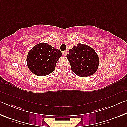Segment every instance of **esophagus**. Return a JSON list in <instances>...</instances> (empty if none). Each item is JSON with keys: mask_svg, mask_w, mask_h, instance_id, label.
<instances>
[{"mask_svg": "<svg viewBox=\"0 0 127 127\" xmlns=\"http://www.w3.org/2000/svg\"><path fill=\"white\" fill-rule=\"evenodd\" d=\"M63 55L64 56H66V51H63Z\"/></svg>", "mask_w": 127, "mask_h": 127, "instance_id": "1", "label": "esophagus"}]
</instances>
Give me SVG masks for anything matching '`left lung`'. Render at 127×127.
Masks as SVG:
<instances>
[{
    "label": "left lung",
    "mask_w": 127,
    "mask_h": 127,
    "mask_svg": "<svg viewBox=\"0 0 127 127\" xmlns=\"http://www.w3.org/2000/svg\"><path fill=\"white\" fill-rule=\"evenodd\" d=\"M73 72L77 76L86 77L97 70L99 59L93 49L86 45L78 44L69 49L66 55Z\"/></svg>",
    "instance_id": "left-lung-1"
}]
</instances>
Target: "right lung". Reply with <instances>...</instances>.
I'll return each instance as SVG.
<instances>
[{"instance_id": "right-lung-1", "label": "right lung", "mask_w": 127, "mask_h": 127, "mask_svg": "<svg viewBox=\"0 0 127 127\" xmlns=\"http://www.w3.org/2000/svg\"><path fill=\"white\" fill-rule=\"evenodd\" d=\"M61 51L47 43H40L29 51L27 57L29 69L38 76H44L54 70Z\"/></svg>"}]
</instances>
